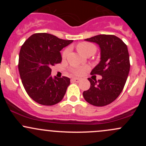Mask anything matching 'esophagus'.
Here are the masks:
<instances>
[{
  "label": "esophagus",
  "instance_id": "obj_1",
  "mask_svg": "<svg viewBox=\"0 0 146 146\" xmlns=\"http://www.w3.org/2000/svg\"><path fill=\"white\" fill-rule=\"evenodd\" d=\"M72 80H73V82H80V78H72Z\"/></svg>",
  "mask_w": 146,
  "mask_h": 146
}]
</instances>
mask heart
I'll list each match as a JSON object with an SVG mask.
<instances>
[{
	"mask_svg": "<svg viewBox=\"0 0 146 146\" xmlns=\"http://www.w3.org/2000/svg\"><path fill=\"white\" fill-rule=\"evenodd\" d=\"M78 51L82 55L85 56V54L88 53H93L95 54L96 51V46L93 44L89 43V42H80L76 46ZM69 53V48H66L65 49L62 53V58H66L67 57L68 54ZM87 70L86 67H82V66H74L70 68V72L73 74L76 75V76H82L85 70Z\"/></svg>",
	"mask_w": 146,
	"mask_h": 146,
	"instance_id": "obj_1",
	"label": "heart"
}]
</instances>
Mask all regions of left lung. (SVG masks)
Wrapping results in <instances>:
<instances>
[{
	"mask_svg": "<svg viewBox=\"0 0 146 146\" xmlns=\"http://www.w3.org/2000/svg\"><path fill=\"white\" fill-rule=\"evenodd\" d=\"M85 41L100 46L101 61L91 71V75L102 76L101 80H92L89 90L82 95L90 104L103 107L114 102L122 92L129 76L130 61L127 46L114 35H99Z\"/></svg>",
	"mask_w": 146,
	"mask_h": 146,
	"instance_id": "left-lung-1",
	"label": "left lung"
}]
</instances>
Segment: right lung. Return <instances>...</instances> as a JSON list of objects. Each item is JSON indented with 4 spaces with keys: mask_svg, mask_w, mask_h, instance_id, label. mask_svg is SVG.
Instances as JSON below:
<instances>
[{
    "mask_svg": "<svg viewBox=\"0 0 146 146\" xmlns=\"http://www.w3.org/2000/svg\"><path fill=\"white\" fill-rule=\"evenodd\" d=\"M72 42L51 34L36 33L22 46L18 62L20 78L28 95L36 102L51 106L64 98L70 78H53L51 67L61 62L60 51Z\"/></svg>",
    "mask_w": 146,
    "mask_h": 146,
    "instance_id": "1",
    "label": "right lung"
}]
</instances>
